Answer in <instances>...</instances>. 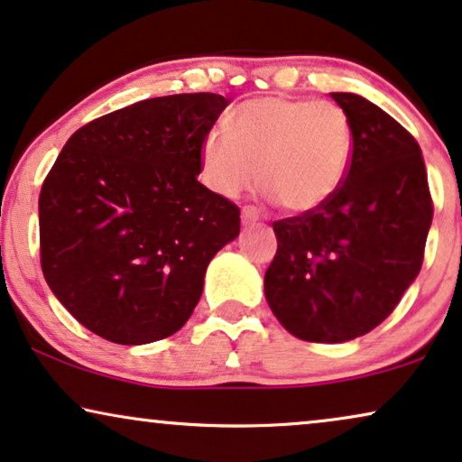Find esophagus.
<instances>
[{"label":"esophagus","instance_id":"34e87169","mask_svg":"<svg viewBox=\"0 0 462 462\" xmlns=\"http://www.w3.org/2000/svg\"><path fill=\"white\" fill-rule=\"evenodd\" d=\"M241 219H243V224H245V226L255 224V221L260 219L258 208H255V207H243V211H241Z\"/></svg>","mask_w":462,"mask_h":462}]
</instances>
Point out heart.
Segmentation results:
<instances>
[{
    "mask_svg": "<svg viewBox=\"0 0 462 462\" xmlns=\"http://www.w3.org/2000/svg\"><path fill=\"white\" fill-rule=\"evenodd\" d=\"M354 155V127L338 104L268 96L238 104L230 130L200 144V172L224 198L262 183L283 211L313 213L337 194Z\"/></svg>",
    "mask_w": 462,
    "mask_h": 462,
    "instance_id": "obj_1",
    "label": "heart"
}]
</instances>
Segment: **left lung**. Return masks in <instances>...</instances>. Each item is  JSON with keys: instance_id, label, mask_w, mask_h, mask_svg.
<instances>
[{"instance_id": "8db88e82", "label": "left lung", "mask_w": 462, "mask_h": 462, "mask_svg": "<svg viewBox=\"0 0 462 462\" xmlns=\"http://www.w3.org/2000/svg\"><path fill=\"white\" fill-rule=\"evenodd\" d=\"M352 119L354 155L335 196L274 221L264 294L290 335L343 343L379 326L418 277L433 200L416 138L356 93H330Z\"/></svg>"}]
</instances>
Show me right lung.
Wrapping results in <instances>:
<instances>
[{
  "label": "right lung",
  "mask_w": 462,
  "mask_h": 462,
  "mask_svg": "<svg viewBox=\"0 0 462 462\" xmlns=\"http://www.w3.org/2000/svg\"><path fill=\"white\" fill-rule=\"evenodd\" d=\"M217 93L151 97L76 130L40 191V264L85 328L143 346L183 328L215 254L241 232L235 202L198 180Z\"/></svg>",
  "instance_id": "obj_1"
}]
</instances>
